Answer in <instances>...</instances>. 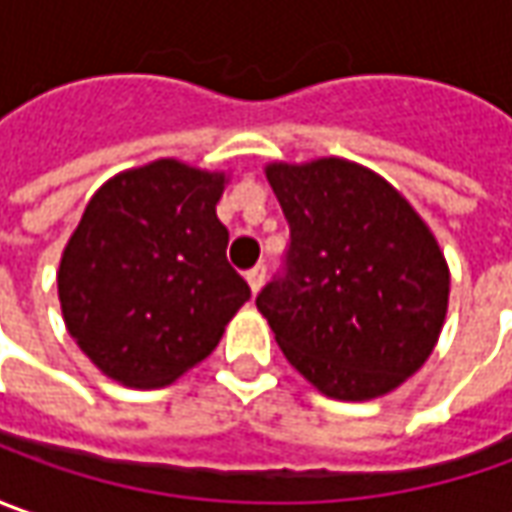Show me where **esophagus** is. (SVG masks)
I'll use <instances>...</instances> for the list:
<instances>
[{
  "instance_id": "34e87169",
  "label": "esophagus",
  "mask_w": 512,
  "mask_h": 512,
  "mask_svg": "<svg viewBox=\"0 0 512 512\" xmlns=\"http://www.w3.org/2000/svg\"><path fill=\"white\" fill-rule=\"evenodd\" d=\"M245 279H247V285H250V290H253V293H259L262 285H265V265L250 267V270L245 273Z\"/></svg>"
}]
</instances>
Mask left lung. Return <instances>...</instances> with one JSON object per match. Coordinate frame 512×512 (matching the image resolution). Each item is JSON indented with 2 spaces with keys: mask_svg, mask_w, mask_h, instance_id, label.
Segmentation results:
<instances>
[{
  "mask_svg": "<svg viewBox=\"0 0 512 512\" xmlns=\"http://www.w3.org/2000/svg\"><path fill=\"white\" fill-rule=\"evenodd\" d=\"M265 173L290 247L256 307L285 359L330 399L396 390L427 362L447 316L450 270L436 236L356 162H273Z\"/></svg>",
  "mask_w": 512,
  "mask_h": 512,
  "instance_id": "left-lung-1",
  "label": "left lung"
}]
</instances>
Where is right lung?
<instances>
[{
  "mask_svg": "<svg viewBox=\"0 0 512 512\" xmlns=\"http://www.w3.org/2000/svg\"><path fill=\"white\" fill-rule=\"evenodd\" d=\"M225 182V173L156 159L93 193L56 285L68 333L105 376L128 387L176 382L250 299L216 216Z\"/></svg>",
  "mask_w": 512,
  "mask_h": 512,
  "instance_id": "right-lung-1",
  "label": "right lung"
}]
</instances>
